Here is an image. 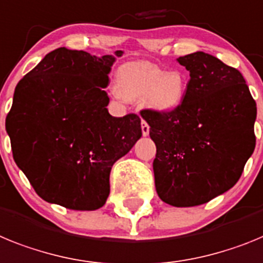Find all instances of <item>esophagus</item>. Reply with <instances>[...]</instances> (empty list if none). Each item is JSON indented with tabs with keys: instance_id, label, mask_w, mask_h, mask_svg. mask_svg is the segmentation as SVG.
Here are the masks:
<instances>
[{
	"instance_id": "esophagus-1",
	"label": "esophagus",
	"mask_w": 263,
	"mask_h": 263,
	"mask_svg": "<svg viewBox=\"0 0 263 263\" xmlns=\"http://www.w3.org/2000/svg\"><path fill=\"white\" fill-rule=\"evenodd\" d=\"M141 132H143V136H148L149 134V125L145 120H141Z\"/></svg>"
}]
</instances>
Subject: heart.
Masks as SVG:
<instances>
[{
  "mask_svg": "<svg viewBox=\"0 0 263 263\" xmlns=\"http://www.w3.org/2000/svg\"><path fill=\"white\" fill-rule=\"evenodd\" d=\"M116 98L144 99L155 112L166 114L179 108L186 97L188 82L181 71H164L147 62H129L116 72Z\"/></svg>",
  "mask_w": 263,
  "mask_h": 263,
  "instance_id": "heart-1",
  "label": "heart"
}]
</instances>
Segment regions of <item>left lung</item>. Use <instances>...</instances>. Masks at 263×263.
I'll return each mask as SVG.
<instances>
[{
  "instance_id": "left-lung-1",
  "label": "left lung",
  "mask_w": 263,
  "mask_h": 263,
  "mask_svg": "<svg viewBox=\"0 0 263 263\" xmlns=\"http://www.w3.org/2000/svg\"><path fill=\"white\" fill-rule=\"evenodd\" d=\"M191 75L172 112L141 111L156 144L155 185L177 208L196 206L234 186L255 148L257 104L241 72L196 51L177 58Z\"/></svg>"
}]
</instances>
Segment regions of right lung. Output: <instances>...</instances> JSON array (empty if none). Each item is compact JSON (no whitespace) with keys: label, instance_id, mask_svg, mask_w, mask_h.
<instances>
[{"label":"right lung","instance_id":"1","mask_svg":"<svg viewBox=\"0 0 263 263\" xmlns=\"http://www.w3.org/2000/svg\"><path fill=\"white\" fill-rule=\"evenodd\" d=\"M115 55L59 47L18 82L6 132L18 168L36 195L74 211H95L109 172L141 138L140 118L109 115L106 88Z\"/></svg>","mask_w":263,"mask_h":263}]
</instances>
